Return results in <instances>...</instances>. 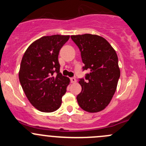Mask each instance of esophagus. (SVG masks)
<instances>
[{
  "label": "esophagus",
  "mask_w": 146,
  "mask_h": 146,
  "mask_svg": "<svg viewBox=\"0 0 146 146\" xmlns=\"http://www.w3.org/2000/svg\"><path fill=\"white\" fill-rule=\"evenodd\" d=\"M70 82H71L72 83H76V82H77V80H76V79L75 78H70Z\"/></svg>",
  "instance_id": "1"
}]
</instances>
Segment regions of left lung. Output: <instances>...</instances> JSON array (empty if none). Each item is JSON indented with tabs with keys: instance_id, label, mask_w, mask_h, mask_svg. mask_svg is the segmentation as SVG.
<instances>
[{
	"instance_id": "1",
	"label": "left lung",
	"mask_w": 146,
	"mask_h": 146,
	"mask_svg": "<svg viewBox=\"0 0 146 146\" xmlns=\"http://www.w3.org/2000/svg\"><path fill=\"white\" fill-rule=\"evenodd\" d=\"M70 38L80 51L83 70H90L85 80L80 79L82 91L78 103L85 111L99 112L109 104L116 91L120 76L117 55L103 37L87 33Z\"/></svg>"
}]
</instances>
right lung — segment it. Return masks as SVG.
<instances>
[{"label":"right lung","mask_w":146,"mask_h":146,"mask_svg":"<svg viewBox=\"0 0 146 146\" xmlns=\"http://www.w3.org/2000/svg\"><path fill=\"white\" fill-rule=\"evenodd\" d=\"M69 36H43L27 48L21 59L19 78L31 104L38 110L51 113L61 104L70 79L59 73L58 56Z\"/></svg>","instance_id":"obj_1"}]
</instances>
